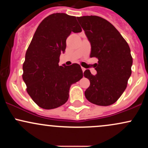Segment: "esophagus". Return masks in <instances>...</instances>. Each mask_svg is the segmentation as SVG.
<instances>
[{
  "label": "esophagus",
  "instance_id": "1",
  "mask_svg": "<svg viewBox=\"0 0 148 148\" xmlns=\"http://www.w3.org/2000/svg\"><path fill=\"white\" fill-rule=\"evenodd\" d=\"M81 69H82V71L83 72H85V71H86V68H84V67H81Z\"/></svg>",
  "mask_w": 148,
  "mask_h": 148
}]
</instances>
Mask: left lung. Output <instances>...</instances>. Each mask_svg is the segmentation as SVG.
<instances>
[{"label": "left lung", "mask_w": 148, "mask_h": 148, "mask_svg": "<svg viewBox=\"0 0 148 148\" xmlns=\"http://www.w3.org/2000/svg\"><path fill=\"white\" fill-rule=\"evenodd\" d=\"M77 20L90 43V56L98 59L96 75L89 69L84 73L90 82L85 96L94 104L109 106L122 95L132 74L130 48L118 30L104 18L84 16Z\"/></svg>", "instance_id": "obj_1"}]
</instances>
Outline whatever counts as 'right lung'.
<instances>
[{
    "label": "right lung",
    "instance_id": "obj_1",
    "mask_svg": "<svg viewBox=\"0 0 148 148\" xmlns=\"http://www.w3.org/2000/svg\"><path fill=\"white\" fill-rule=\"evenodd\" d=\"M81 30L75 16L64 13L49 15L37 27L25 53L22 77L28 95L41 108L53 109L65 103L70 86L83 78L79 64L58 65L67 37Z\"/></svg>",
    "mask_w": 148,
    "mask_h": 148
}]
</instances>
